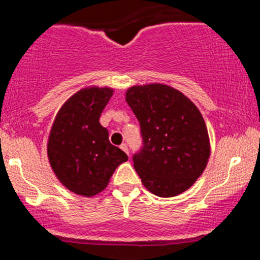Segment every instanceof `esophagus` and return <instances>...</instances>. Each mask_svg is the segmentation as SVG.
Returning <instances> with one entry per match:
<instances>
[{"instance_id":"34e87169","label":"esophagus","mask_w":260,"mask_h":260,"mask_svg":"<svg viewBox=\"0 0 260 260\" xmlns=\"http://www.w3.org/2000/svg\"><path fill=\"white\" fill-rule=\"evenodd\" d=\"M122 150L124 151V153H126L127 155H129V150H128V147H127V144L126 143H123V144H121V147H120Z\"/></svg>"}]
</instances>
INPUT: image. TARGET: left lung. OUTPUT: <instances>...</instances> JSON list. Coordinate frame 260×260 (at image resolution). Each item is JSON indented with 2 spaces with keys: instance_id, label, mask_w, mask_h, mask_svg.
Here are the masks:
<instances>
[{
  "instance_id": "obj_1",
  "label": "left lung",
  "mask_w": 260,
  "mask_h": 260,
  "mask_svg": "<svg viewBox=\"0 0 260 260\" xmlns=\"http://www.w3.org/2000/svg\"><path fill=\"white\" fill-rule=\"evenodd\" d=\"M126 101L143 137L142 150L133 156L142 183L162 198L183 193L203 174L210 156L201 111L183 92L160 83L131 86Z\"/></svg>"
}]
</instances>
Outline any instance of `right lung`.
<instances>
[{
  "label": "right lung",
  "instance_id": "add662e5",
  "mask_svg": "<svg viewBox=\"0 0 260 260\" xmlns=\"http://www.w3.org/2000/svg\"><path fill=\"white\" fill-rule=\"evenodd\" d=\"M112 88L86 86L73 94L53 120L47 140V157L58 181L83 197L99 194L109 184L116 168L128 160L109 140L100 124Z\"/></svg>",
  "mask_w": 260,
  "mask_h": 260
}]
</instances>
